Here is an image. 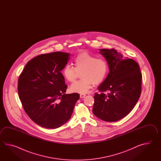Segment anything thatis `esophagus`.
I'll list each match as a JSON object with an SVG mask.
<instances>
[{"instance_id":"34e87169","label":"esophagus","mask_w":161,"mask_h":161,"mask_svg":"<svg viewBox=\"0 0 161 161\" xmlns=\"http://www.w3.org/2000/svg\"><path fill=\"white\" fill-rule=\"evenodd\" d=\"M86 94H80V98H84Z\"/></svg>"}]
</instances>
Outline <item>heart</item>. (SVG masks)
Here are the masks:
<instances>
[{
  "label": "heart",
  "instance_id": "b5f03b06",
  "mask_svg": "<svg viewBox=\"0 0 161 161\" xmlns=\"http://www.w3.org/2000/svg\"><path fill=\"white\" fill-rule=\"evenodd\" d=\"M74 63L75 68L69 64L65 65L63 74L69 82L75 80L78 72L80 73L82 79L73 83L70 87L72 92L86 94L89 92L94 83L98 85L105 78L108 65L104 58H97L86 52L80 53L76 57Z\"/></svg>",
  "mask_w": 161,
  "mask_h": 161
}]
</instances>
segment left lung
Wrapping results in <instances>:
<instances>
[{"label": "left lung", "instance_id": "obj_1", "mask_svg": "<svg viewBox=\"0 0 161 161\" xmlns=\"http://www.w3.org/2000/svg\"><path fill=\"white\" fill-rule=\"evenodd\" d=\"M106 58L109 72L98 87L92 108L94 114L101 120L113 122L126 116L136 104L141 94L142 75L139 65L114 49H101Z\"/></svg>", "mask_w": 161, "mask_h": 161}]
</instances>
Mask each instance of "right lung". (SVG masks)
<instances>
[{"mask_svg":"<svg viewBox=\"0 0 161 161\" xmlns=\"http://www.w3.org/2000/svg\"><path fill=\"white\" fill-rule=\"evenodd\" d=\"M69 53L38 55L27 62L19 75L18 91L25 112L38 125L48 129L69 120L78 93L65 94L67 86L61 71L70 58Z\"/></svg>","mask_w":161,"mask_h":161,"instance_id":"add662e5","label":"right lung"}]
</instances>
